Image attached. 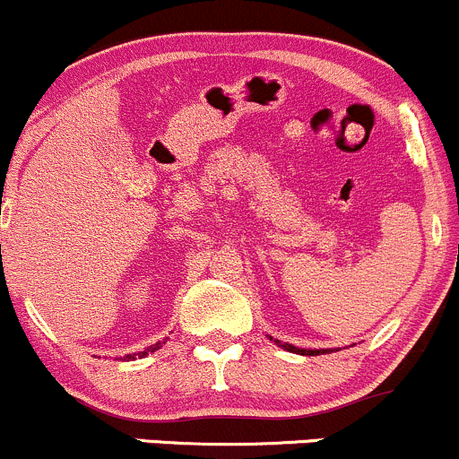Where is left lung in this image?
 Segmentation results:
<instances>
[{
	"mask_svg": "<svg viewBox=\"0 0 459 459\" xmlns=\"http://www.w3.org/2000/svg\"><path fill=\"white\" fill-rule=\"evenodd\" d=\"M269 340H273V338H269ZM273 342L278 344V347H282V349H287V351H291V353H300V356H318V353H327L329 349H299V347H294V344H282L281 340H273Z\"/></svg>",
	"mask_w": 459,
	"mask_h": 459,
	"instance_id": "1",
	"label": "left lung"
}]
</instances>
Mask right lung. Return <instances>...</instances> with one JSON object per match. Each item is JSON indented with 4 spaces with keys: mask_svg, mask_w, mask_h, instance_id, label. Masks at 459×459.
I'll use <instances>...</instances> for the list:
<instances>
[{
    "mask_svg": "<svg viewBox=\"0 0 459 459\" xmlns=\"http://www.w3.org/2000/svg\"><path fill=\"white\" fill-rule=\"evenodd\" d=\"M160 344H165V340H163V342H157V344H152V347H148V349H145V351H139V353H134V356H132V353H130V356H126L124 360H134L136 356H139V358H145V356H148L150 351H157V349H160Z\"/></svg>",
    "mask_w": 459,
    "mask_h": 459,
    "instance_id": "add662e5",
    "label": "right lung"
}]
</instances>
